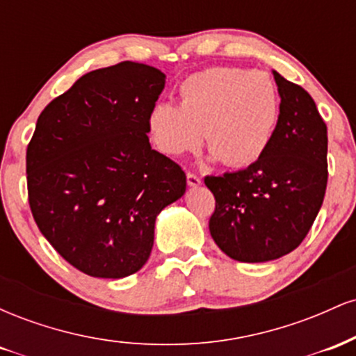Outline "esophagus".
I'll return each instance as SVG.
<instances>
[{"mask_svg":"<svg viewBox=\"0 0 356 356\" xmlns=\"http://www.w3.org/2000/svg\"><path fill=\"white\" fill-rule=\"evenodd\" d=\"M201 177H199V175H195V174H192V172H187V184H189L191 187H197V186H201Z\"/></svg>","mask_w":356,"mask_h":356,"instance_id":"1","label":"esophagus"}]
</instances>
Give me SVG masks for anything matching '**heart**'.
I'll use <instances>...</instances> for the list:
<instances>
[{
	"mask_svg": "<svg viewBox=\"0 0 356 356\" xmlns=\"http://www.w3.org/2000/svg\"><path fill=\"white\" fill-rule=\"evenodd\" d=\"M181 105L157 104L149 134L162 154L184 155L202 145L224 165L246 167L263 157L280 118L275 81L263 72L219 67L194 73L179 87Z\"/></svg>",
	"mask_w": 356,
	"mask_h": 356,
	"instance_id": "heart-1",
	"label": "heart"
}]
</instances>
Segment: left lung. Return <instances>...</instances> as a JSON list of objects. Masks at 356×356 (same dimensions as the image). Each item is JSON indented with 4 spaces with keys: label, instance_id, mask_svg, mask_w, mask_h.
I'll use <instances>...</instances> for the list:
<instances>
[{
    "label": "left lung",
    "instance_id": "1",
    "mask_svg": "<svg viewBox=\"0 0 356 356\" xmlns=\"http://www.w3.org/2000/svg\"><path fill=\"white\" fill-rule=\"evenodd\" d=\"M273 75L281 104L268 150L248 169L204 179L216 197L212 239L241 263H266L300 246L328 182V136L316 104L300 85Z\"/></svg>",
    "mask_w": 356,
    "mask_h": 356
}]
</instances>
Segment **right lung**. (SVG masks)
<instances>
[{
    "instance_id": "1",
    "label": "right lung",
    "mask_w": 356,
    "mask_h": 356,
    "mask_svg": "<svg viewBox=\"0 0 356 356\" xmlns=\"http://www.w3.org/2000/svg\"><path fill=\"white\" fill-rule=\"evenodd\" d=\"M165 75L136 61L93 70L40 113L26 149L36 226L65 261L93 277H125L149 259L159 212L186 174L150 147L149 113Z\"/></svg>"
}]
</instances>
